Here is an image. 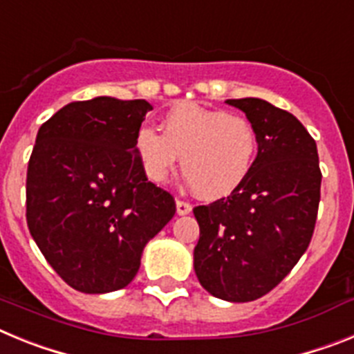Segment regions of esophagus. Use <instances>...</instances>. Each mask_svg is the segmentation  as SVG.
I'll return each instance as SVG.
<instances>
[{
	"mask_svg": "<svg viewBox=\"0 0 354 354\" xmlns=\"http://www.w3.org/2000/svg\"><path fill=\"white\" fill-rule=\"evenodd\" d=\"M175 207H177V214L179 216H186L192 212V204H187V202H184V200H177L175 202Z\"/></svg>",
	"mask_w": 354,
	"mask_h": 354,
	"instance_id": "esophagus-1",
	"label": "esophagus"
}]
</instances>
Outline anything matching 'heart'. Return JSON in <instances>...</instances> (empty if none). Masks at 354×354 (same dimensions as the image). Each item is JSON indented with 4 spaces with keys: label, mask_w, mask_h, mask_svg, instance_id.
<instances>
[{
    "label": "heart",
    "mask_w": 354,
    "mask_h": 354,
    "mask_svg": "<svg viewBox=\"0 0 354 354\" xmlns=\"http://www.w3.org/2000/svg\"><path fill=\"white\" fill-rule=\"evenodd\" d=\"M161 127L158 133L142 126L134 134V152L152 183H165L179 161L189 184L205 200L232 195L248 179L259 140L243 115L179 102L165 113Z\"/></svg>",
    "instance_id": "heart-1"
}]
</instances>
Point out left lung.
I'll use <instances>...</instances> for the list:
<instances>
[{"label":"left lung","instance_id":"obj_1","mask_svg":"<svg viewBox=\"0 0 354 354\" xmlns=\"http://www.w3.org/2000/svg\"><path fill=\"white\" fill-rule=\"evenodd\" d=\"M225 102L252 122L259 152L239 189L193 209V268L214 298L245 303L277 287L306 252L323 175L317 145L294 115L257 97Z\"/></svg>","mask_w":354,"mask_h":354}]
</instances>
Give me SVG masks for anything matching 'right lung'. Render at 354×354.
<instances>
[{
  "instance_id": "obj_1",
  "label": "right lung",
  "mask_w": 354,
  "mask_h": 354,
  "mask_svg": "<svg viewBox=\"0 0 354 354\" xmlns=\"http://www.w3.org/2000/svg\"><path fill=\"white\" fill-rule=\"evenodd\" d=\"M152 106L93 97L56 111L28 162L31 237L72 289L104 294L133 282L145 245L175 214L170 193L147 180L134 134Z\"/></svg>"
}]
</instances>
